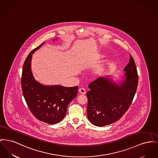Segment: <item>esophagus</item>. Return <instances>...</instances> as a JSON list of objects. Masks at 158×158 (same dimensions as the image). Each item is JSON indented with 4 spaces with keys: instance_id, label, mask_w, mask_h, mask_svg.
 Masks as SVG:
<instances>
[{
    "instance_id": "obj_1",
    "label": "esophagus",
    "mask_w": 158,
    "mask_h": 158,
    "mask_svg": "<svg viewBox=\"0 0 158 158\" xmlns=\"http://www.w3.org/2000/svg\"><path fill=\"white\" fill-rule=\"evenodd\" d=\"M79 92L80 94H86V91H85V89L83 88H81L79 89Z\"/></svg>"
}]
</instances>
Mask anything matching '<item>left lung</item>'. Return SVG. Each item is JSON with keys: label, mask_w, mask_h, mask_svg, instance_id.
I'll return each instance as SVG.
<instances>
[{"label": "left lung", "mask_w": 158, "mask_h": 158, "mask_svg": "<svg viewBox=\"0 0 158 158\" xmlns=\"http://www.w3.org/2000/svg\"><path fill=\"white\" fill-rule=\"evenodd\" d=\"M119 82L110 76L98 77L91 82L86 93L87 116L97 127H104L117 121L128 110L137 91L139 76L132 56L123 69Z\"/></svg>", "instance_id": "8db88e82"}]
</instances>
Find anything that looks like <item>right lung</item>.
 I'll return each instance as SVG.
<instances>
[{
	"mask_svg": "<svg viewBox=\"0 0 158 158\" xmlns=\"http://www.w3.org/2000/svg\"><path fill=\"white\" fill-rule=\"evenodd\" d=\"M57 39L56 38L53 41ZM44 44L34 49L26 59L23 67L21 86L25 100L34 116L39 121L55 124L64 119L69 104L77 96L78 87L45 85L35 79L31 69L32 55Z\"/></svg>",
	"mask_w": 158,
	"mask_h": 158,
	"instance_id": "right-lung-1",
	"label": "right lung"
}]
</instances>
